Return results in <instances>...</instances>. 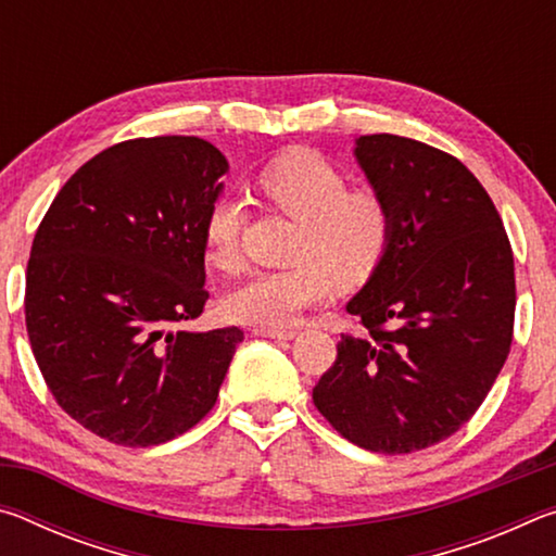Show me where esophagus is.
<instances>
[{
  "label": "esophagus",
  "mask_w": 556,
  "mask_h": 556,
  "mask_svg": "<svg viewBox=\"0 0 556 556\" xmlns=\"http://www.w3.org/2000/svg\"><path fill=\"white\" fill-rule=\"evenodd\" d=\"M252 333L262 338H277V341H291V338H296V331H291V328H269V326H257Z\"/></svg>",
  "instance_id": "esophagus-1"
}]
</instances>
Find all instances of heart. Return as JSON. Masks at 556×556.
Listing matches in <instances>:
<instances>
[{
  "label": "heart",
  "mask_w": 556,
  "mask_h": 556,
  "mask_svg": "<svg viewBox=\"0 0 556 556\" xmlns=\"http://www.w3.org/2000/svg\"><path fill=\"white\" fill-rule=\"evenodd\" d=\"M271 208L296 220L285 269L252 271L223 296L230 321L281 328L333 294L336 281L363 285L388 255L392 211L372 188H348L341 166L312 149L269 162L255 178ZM244 205L238 195L215 199L203 220L205 260L235 271L242 262Z\"/></svg>",
  "instance_id": "heart-1"
}]
</instances>
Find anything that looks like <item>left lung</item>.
<instances>
[{
	"label": "left lung",
	"instance_id": "1",
	"mask_svg": "<svg viewBox=\"0 0 556 556\" xmlns=\"http://www.w3.org/2000/svg\"><path fill=\"white\" fill-rule=\"evenodd\" d=\"M353 156L392 211L388 255L345 312L314 388L336 431L378 454H412L458 431L481 407L513 343L515 265L501 215L468 168L397 135L355 139Z\"/></svg>",
	"mask_w": 556,
	"mask_h": 556
}]
</instances>
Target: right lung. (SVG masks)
<instances>
[{
  "mask_svg": "<svg viewBox=\"0 0 556 556\" xmlns=\"http://www.w3.org/2000/svg\"><path fill=\"white\" fill-rule=\"evenodd\" d=\"M228 159L199 137L129 139L83 164L36 230L26 331L65 414L156 446L213 409L244 333L188 331L205 291L203 220Z\"/></svg>",
  "mask_w": 556,
  "mask_h": 556,
  "instance_id": "obj_1",
  "label": "right lung"
}]
</instances>
